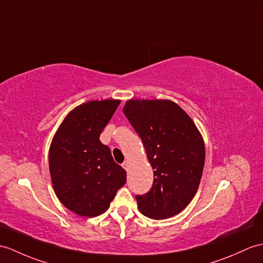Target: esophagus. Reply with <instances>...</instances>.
<instances>
[{"label":"esophagus","instance_id":"obj_1","mask_svg":"<svg viewBox=\"0 0 263 263\" xmlns=\"http://www.w3.org/2000/svg\"><path fill=\"white\" fill-rule=\"evenodd\" d=\"M122 167H123L127 172V170L130 169V161L129 160H125L123 163H122Z\"/></svg>","mask_w":263,"mask_h":263}]
</instances>
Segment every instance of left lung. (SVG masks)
I'll list each match as a JSON object with an SVG mask.
<instances>
[{
    "instance_id": "8db88e82",
    "label": "left lung",
    "mask_w": 263,
    "mask_h": 263,
    "mask_svg": "<svg viewBox=\"0 0 263 263\" xmlns=\"http://www.w3.org/2000/svg\"><path fill=\"white\" fill-rule=\"evenodd\" d=\"M123 112L141 138L154 169V184L137 195L146 217L175 216L196 194L205 163V144L189 115L169 100H130Z\"/></svg>"
}]
</instances>
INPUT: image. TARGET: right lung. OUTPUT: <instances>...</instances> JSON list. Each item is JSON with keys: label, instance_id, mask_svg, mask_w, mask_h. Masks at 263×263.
<instances>
[{"label": "right lung", "instance_id": "right-lung-1", "mask_svg": "<svg viewBox=\"0 0 263 263\" xmlns=\"http://www.w3.org/2000/svg\"><path fill=\"white\" fill-rule=\"evenodd\" d=\"M120 103L104 100L81 104L65 118L51 141L49 170L54 193L77 215L103 214L126 181V172L100 141Z\"/></svg>", "mask_w": 263, "mask_h": 263}]
</instances>
